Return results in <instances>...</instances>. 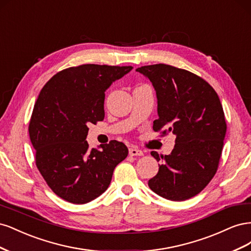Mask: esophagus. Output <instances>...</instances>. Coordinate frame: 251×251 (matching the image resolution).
<instances>
[{"label": "esophagus", "instance_id": "34e87169", "mask_svg": "<svg viewBox=\"0 0 251 251\" xmlns=\"http://www.w3.org/2000/svg\"><path fill=\"white\" fill-rule=\"evenodd\" d=\"M128 154H130L131 156H143V151L139 149L130 148L128 149Z\"/></svg>", "mask_w": 251, "mask_h": 251}]
</instances>
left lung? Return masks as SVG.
<instances>
[{
  "label": "left lung",
  "instance_id": "1",
  "mask_svg": "<svg viewBox=\"0 0 251 251\" xmlns=\"http://www.w3.org/2000/svg\"><path fill=\"white\" fill-rule=\"evenodd\" d=\"M136 71L156 90L159 117L153 130L176 136L170 155L151 151L163 162L149 186L168 200H187L202 192L217 173L226 134L221 101L206 80L187 70L157 64Z\"/></svg>",
  "mask_w": 251,
  "mask_h": 251
}]
</instances>
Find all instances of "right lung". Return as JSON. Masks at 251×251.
<instances>
[{
	"label": "right lung",
	"instance_id": "right-lung-1",
	"mask_svg": "<svg viewBox=\"0 0 251 251\" xmlns=\"http://www.w3.org/2000/svg\"><path fill=\"white\" fill-rule=\"evenodd\" d=\"M132 66L87 64L59 71L43 87L29 123L35 164L52 192L85 204L107 191L114 169L126 158L116 140L89 149L88 125L104 118V92Z\"/></svg>",
	"mask_w": 251,
	"mask_h": 251
}]
</instances>
